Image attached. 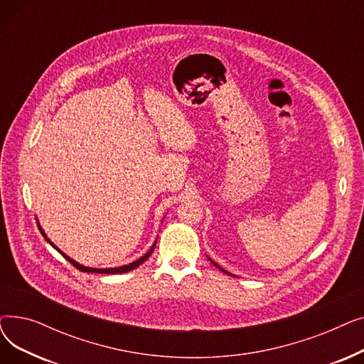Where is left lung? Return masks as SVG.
I'll use <instances>...</instances> for the list:
<instances>
[{
    "instance_id": "8db88e82",
    "label": "left lung",
    "mask_w": 364,
    "mask_h": 364,
    "mask_svg": "<svg viewBox=\"0 0 364 364\" xmlns=\"http://www.w3.org/2000/svg\"><path fill=\"white\" fill-rule=\"evenodd\" d=\"M214 264H215V262H214ZM215 265H217V264H215ZM217 267H218V265H217ZM220 269H221V267H220ZM221 270H223V269H221ZM223 272H224V270H223ZM224 273H227V272H224ZM227 274H228V273H227Z\"/></svg>"
}]
</instances>
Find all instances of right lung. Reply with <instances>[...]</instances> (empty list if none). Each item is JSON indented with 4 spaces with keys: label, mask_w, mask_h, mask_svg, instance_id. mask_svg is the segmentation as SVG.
Wrapping results in <instances>:
<instances>
[{
    "label": "right lung",
    "mask_w": 364,
    "mask_h": 364,
    "mask_svg": "<svg viewBox=\"0 0 364 364\" xmlns=\"http://www.w3.org/2000/svg\"><path fill=\"white\" fill-rule=\"evenodd\" d=\"M38 228H40V232L43 233V236L47 239V236L44 235V232H43V228L41 227H38ZM47 242L53 246V247H55L48 239H47ZM156 245V243H155ZM155 245H153L151 247H150V251L146 254V255H143L141 258H139L137 261H134V262H131V264H128V265H122V267H117V269H90V267H84V265H81V264H78V262H76V261H73L72 258H69L68 255H65L60 250H57V247H55V250L57 251H59L73 267H75V269H78L80 272H87V273H102V274H121V273H127V272H131V270H134V269H137V267L141 264V262H144L149 257H150V254L153 252V250H155Z\"/></svg>",
    "instance_id": "obj_1"
}]
</instances>
